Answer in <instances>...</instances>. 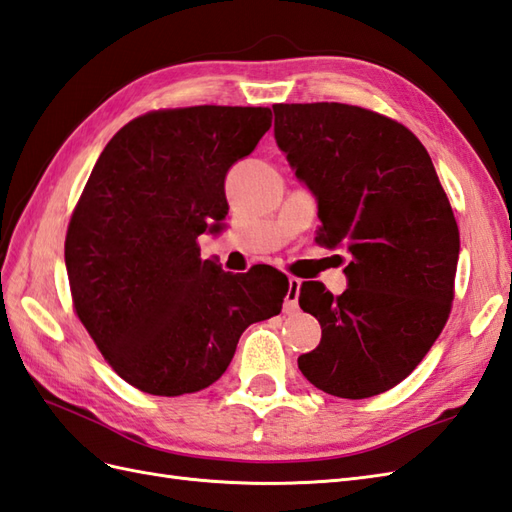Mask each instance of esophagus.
I'll return each instance as SVG.
<instances>
[{
	"label": "esophagus",
	"mask_w": 512,
	"mask_h": 512,
	"mask_svg": "<svg viewBox=\"0 0 512 512\" xmlns=\"http://www.w3.org/2000/svg\"><path fill=\"white\" fill-rule=\"evenodd\" d=\"M299 290H301V279L290 277L288 279V294L283 299V312L294 314L296 307H299Z\"/></svg>",
	"instance_id": "esophagus-1"
}]
</instances>
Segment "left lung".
I'll return each mask as SVG.
<instances>
[{
	"instance_id": "8db88e82",
	"label": "left lung",
	"mask_w": 512,
	"mask_h": 512,
	"mask_svg": "<svg viewBox=\"0 0 512 512\" xmlns=\"http://www.w3.org/2000/svg\"><path fill=\"white\" fill-rule=\"evenodd\" d=\"M275 139L318 205L316 242L349 255L347 290L303 281L323 338L310 384L364 399L406 379L447 323L460 235L430 154L406 126L338 102L275 104Z\"/></svg>"
}]
</instances>
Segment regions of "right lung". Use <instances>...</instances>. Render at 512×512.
Returning a JSON list of instances; mask_svg holds the SVG:
<instances>
[{"label":"right lung","mask_w":512,"mask_h":512,"mask_svg":"<svg viewBox=\"0 0 512 512\" xmlns=\"http://www.w3.org/2000/svg\"><path fill=\"white\" fill-rule=\"evenodd\" d=\"M272 124L264 106H189L128 122L102 150L71 216L65 266L76 314L104 360L148 395L178 397L227 371L237 340L277 316L288 277L202 259L220 231L224 178Z\"/></svg>","instance_id":"obj_1"}]
</instances>
